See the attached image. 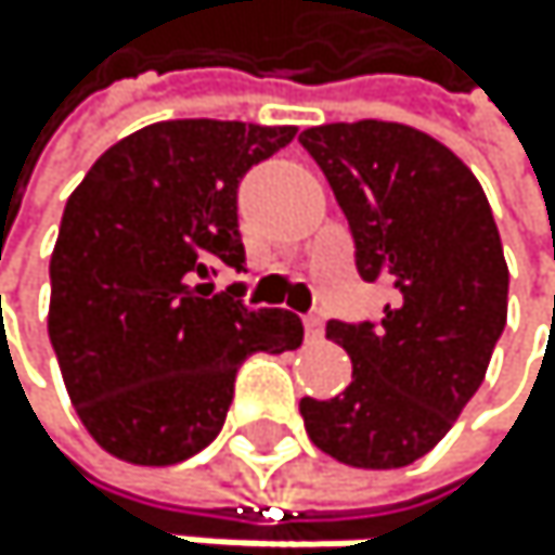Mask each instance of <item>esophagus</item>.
I'll list each match as a JSON object with an SVG mask.
<instances>
[{"label": "esophagus", "mask_w": 555, "mask_h": 555, "mask_svg": "<svg viewBox=\"0 0 555 555\" xmlns=\"http://www.w3.org/2000/svg\"><path fill=\"white\" fill-rule=\"evenodd\" d=\"M302 326H306V339H323V333H326V323H323V315H315V312H309L306 319H302Z\"/></svg>", "instance_id": "esophagus-1"}]
</instances>
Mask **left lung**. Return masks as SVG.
<instances>
[{"label":"left lung","mask_w":555,"mask_h":555,"mask_svg":"<svg viewBox=\"0 0 555 555\" xmlns=\"http://www.w3.org/2000/svg\"><path fill=\"white\" fill-rule=\"evenodd\" d=\"M349 219L356 269L396 296L379 323H336L352 359L333 399L299 402L309 439L359 469H399L450 433L506 326L509 269L479 179L402 122H330L299 135Z\"/></svg>","instance_id":"obj_1"}]
</instances>
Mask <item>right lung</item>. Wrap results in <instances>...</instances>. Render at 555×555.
Instances as JSON below:
<instances>
[{"instance_id": "right-lung-1", "label": "right lung", "mask_w": 555, "mask_h": 555, "mask_svg": "<svg viewBox=\"0 0 555 555\" xmlns=\"http://www.w3.org/2000/svg\"><path fill=\"white\" fill-rule=\"evenodd\" d=\"M296 126L153 122L92 163L66 203L49 262V339L69 399L105 453L172 466L219 436L236 370L302 346L289 309L212 293V266L243 269L240 179Z\"/></svg>"}]
</instances>
